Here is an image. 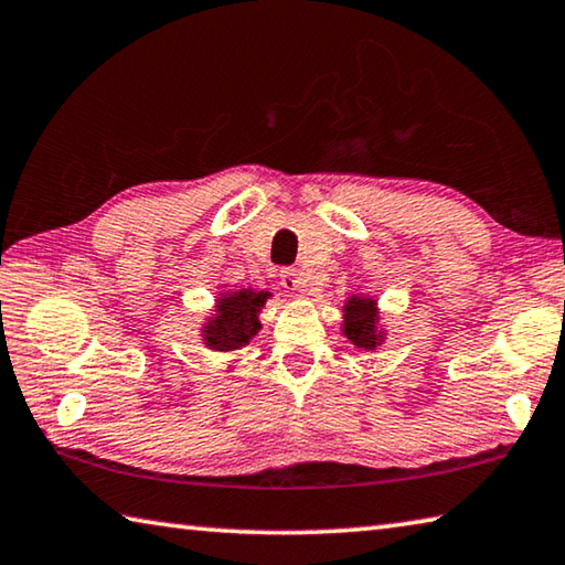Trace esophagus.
<instances>
[{
  "label": "esophagus",
  "mask_w": 565,
  "mask_h": 565,
  "mask_svg": "<svg viewBox=\"0 0 565 565\" xmlns=\"http://www.w3.org/2000/svg\"><path fill=\"white\" fill-rule=\"evenodd\" d=\"M280 285L288 292H298V290H302V280H300V273L298 270H292V267H285V270L280 273Z\"/></svg>",
  "instance_id": "1"
}]
</instances>
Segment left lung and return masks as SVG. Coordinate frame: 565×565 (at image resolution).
Listing matches in <instances>:
<instances>
[{"mask_svg": "<svg viewBox=\"0 0 565 565\" xmlns=\"http://www.w3.org/2000/svg\"><path fill=\"white\" fill-rule=\"evenodd\" d=\"M342 312V334L354 348L372 352L387 340V330L380 322L377 300L370 295H350Z\"/></svg>", "mask_w": 565, "mask_h": 565, "instance_id": "1", "label": "left lung"}]
</instances>
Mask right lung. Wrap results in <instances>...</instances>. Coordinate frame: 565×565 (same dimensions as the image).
Instances as JSON below:
<instances>
[{"mask_svg":"<svg viewBox=\"0 0 565 565\" xmlns=\"http://www.w3.org/2000/svg\"><path fill=\"white\" fill-rule=\"evenodd\" d=\"M270 298V292L253 288L217 295L213 310L215 315H211L201 328V340L205 348L213 352H233L245 348L260 332L263 324L257 320V315Z\"/></svg>","mask_w":565,"mask_h":565,"instance_id":"1","label":"right lung"}]
</instances>
